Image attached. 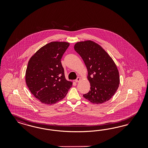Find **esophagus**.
I'll return each mask as SVG.
<instances>
[{
	"label": "esophagus",
	"instance_id": "obj_1",
	"mask_svg": "<svg viewBox=\"0 0 148 148\" xmlns=\"http://www.w3.org/2000/svg\"><path fill=\"white\" fill-rule=\"evenodd\" d=\"M81 80V78L80 77H77V79H76V80H75V82H79Z\"/></svg>",
	"mask_w": 148,
	"mask_h": 148
}]
</instances>
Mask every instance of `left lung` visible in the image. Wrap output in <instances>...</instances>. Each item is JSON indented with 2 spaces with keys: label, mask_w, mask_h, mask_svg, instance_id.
Masks as SVG:
<instances>
[{
  "label": "left lung",
  "mask_w": 148,
  "mask_h": 148,
  "mask_svg": "<svg viewBox=\"0 0 148 148\" xmlns=\"http://www.w3.org/2000/svg\"><path fill=\"white\" fill-rule=\"evenodd\" d=\"M74 49L82 58L88 71L90 90L83 95L84 97L96 104L109 100L120 82L119 72L112 58L100 45L92 40L77 42Z\"/></svg>",
  "instance_id": "left-lung-1"
}]
</instances>
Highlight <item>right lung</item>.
Returning a JSON list of instances; mask_svg holds the SVG:
<instances>
[{
    "label": "right lung",
    "mask_w": 148,
    "mask_h": 148,
    "mask_svg": "<svg viewBox=\"0 0 148 148\" xmlns=\"http://www.w3.org/2000/svg\"><path fill=\"white\" fill-rule=\"evenodd\" d=\"M69 46L66 42H51L37 50L29 61L26 84L42 103H56L66 97L72 87V82L65 78L61 62Z\"/></svg>",
    "instance_id": "obj_1"
}]
</instances>
